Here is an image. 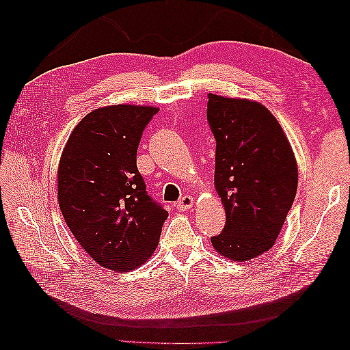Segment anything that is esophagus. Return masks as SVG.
<instances>
[{
  "mask_svg": "<svg viewBox=\"0 0 350 350\" xmlns=\"http://www.w3.org/2000/svg\"><path fill=\"white\" fill-rule=\"evenodd\" d=\"M193 204H194V198H193L191 196H184V197L176 203V208L181 210V211H185V210L191 208Z\"/></svg>",
  "mask_w": 350,
  "mask_h": 350,
  "instance_id": "1",
  "label": "esophagus"
}]
</instances>
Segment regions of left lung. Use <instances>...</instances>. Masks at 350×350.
Wrapping results in <instances>:
<instances>
[{"instance_id":"8db88e82","label":"left lung","mask_w":350,"mask_h":350,"mask_svg":"<svg viewBox=\"0 0 350 350\" xmlns=\"http://www.w3.org/2000/svg\"><path fill=\"white\" fill-rule=\"evenodd\" d=\"M207 121L216 140L215 187L226 211L211 243L248 261L278 239L298 188V166L280 124L258 102L208 93Z\"/></svg>"}]
</instances>
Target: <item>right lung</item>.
<instances>
[{"instance_id": "obj_1", "label": "right lung", "mask_w": 350, "mask_h": 350, "mask_svg": "<svg viewBox=\"0 0 350 350\" xmlns=\"http://www.w3.org/2000/svg\"><path fill=\"white\" fill-rule=\"evenodd\" d=\"M157 111L135 105L94 109L72 130L61 156V213L84 251L109 270L144 264L167 217L137 169L139 143Z\"/></svg>"}]
</instances>
